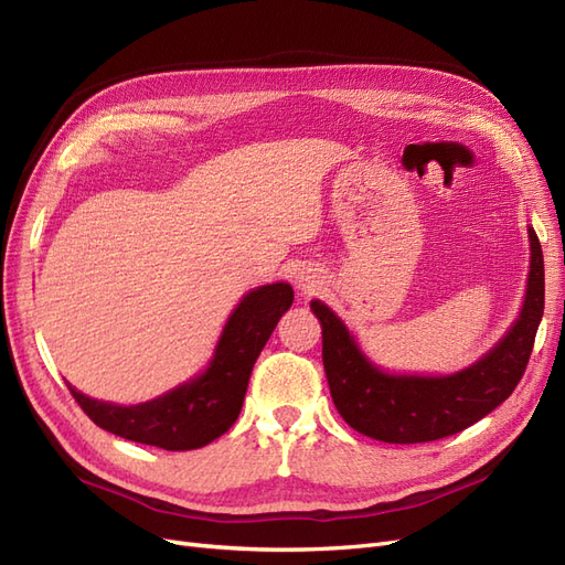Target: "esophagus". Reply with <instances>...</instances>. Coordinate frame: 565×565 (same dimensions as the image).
Here are the masks:
<instances>
[{
  "mask_svg": "<svg viewBox=\"0 0 565 565\" xmlns=\"http://www.w3.org/2000/svg\"><path fill=\"white\" fill-rule=\"evenodd\" d=\"M297 282H299V289H301L303 295H311L313 289L318 287V280H316V276H301Z\"/></svg>",
  "mask_w": 565,
  "mask_h": 565,
  "instance_id": "obj_1",
  "label": "esophagus"
}]
</instances>
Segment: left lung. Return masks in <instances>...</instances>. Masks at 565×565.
<instances>
[{
    "label": "left lung",
    "mask_w": 565,
    "mask_h": 565,
    "mask_svg": "<svg viewBox=\"0 0 565 565\" xmlns=\"http://www.w3.org/2000/svg\"><path fill=\"white\" fill-rule=\"evenodd\" d=\"M530 276L519 320L481 361L446 377L388 374L370 363L353 334L322 301L311 311L322 328V365L334 407L358 434L384 443H429L465 431L504 403L521 382L544 313V259L527 228Z\"/></svg>",
    "instance_id": "1"
}]
</instances>
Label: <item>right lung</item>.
<instances>
[{
  "mask_svg": "<svg viewBox=\"0 0 565 565\" xmlns=\"http://www.w3.org/2000/svg\"><path fill=\"white\" fill-rule=\"evenodd\" d=\"M295 292L287 282L252 289L231 313L210 367L164 396L139 405H115L71 388L87 417L119 438L162 450H198L226 434L243 409L252 367Z\"/></svg>",
  "mask_w": 565,
  "mask_h": 565,
  "instance_id": "1",
  "label": "right lung"
}]
</instances>
